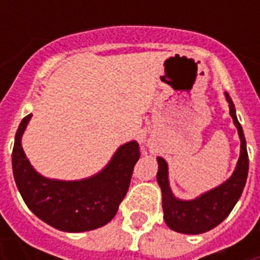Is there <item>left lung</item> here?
Here are the masks:
<instances>
[{"mask_svg":"<svg viewBox=\"0 0 260 260\" xmlns=\"http://www.w3.org/2000/svg\"><path fill=\"white\" fill-rule=\"evenodd\" d=\"M225 98L230 104V114L238 128L240 138V156L236 169L225 182L217 187L205 191L194 200H181L171 191L169 182V166L163 158L158 156L156 179L162 190L163 218L170 230L186 235H198L208 232L217 226L228 217L236 202L242 196L248 175V154L243 128L236 117V109L230 94L225 91Z\"/></svg>","mask_w":260,"mask_h":260,"instance_id":"left-lung-1","label":"left lung"}]
</instances>
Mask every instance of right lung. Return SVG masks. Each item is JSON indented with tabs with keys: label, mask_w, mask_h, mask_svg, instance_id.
<instances>
[{
	"label": "right lung",
	"mask_w": 260,
	"mask_h": 260,
	"mask_svg": "<svg viewBox=\"0 0 260 260\" xmlns=\"http://www.w3.org/2000/svg\"><path fill=\"white\" fill-rule=\"evenodd\" d=\"M30 117L28 114L20 122L12 152L14 181L26 206L40 220L63 232H85L108 224L129 187L140 158L138 142L118 147L95 175L79 181L51 179L35 170L22 150L21 138Z\"/></svg>",
	"instance_id": "obj_1"
}]
</instances>
